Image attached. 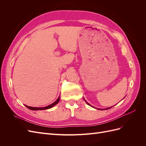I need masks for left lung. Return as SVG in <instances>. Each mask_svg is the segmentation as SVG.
Instances as JSON below:
<instances>
[{"mask_svg":"<svg viewBox=\"0 0 146 146\" xmlns=\"http://www.w3.org/2000/svg\"><path fill=\"white\" fill-rule=\"evenodd\" d=\"M86 103H87V102H86ZM87 104H88V105H90L89 104H88V103H87ZM111 107H109V108H106L105 110H108V109H110V108H111Z\"/></svg>","mask_w":146,"mask_h":146,"instance_id":"left-lung-1","label":"left lung"}]
</instances>
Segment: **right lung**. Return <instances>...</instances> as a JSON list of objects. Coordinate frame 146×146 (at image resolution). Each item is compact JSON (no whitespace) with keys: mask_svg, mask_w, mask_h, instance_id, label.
<instances>
[{"mask_svg":"<svg viewBox=\"0 0 146 146\" xmlns=\"http://www.w3.org/2000/svg\"><path fill=\"white\" fill-rule=\"evenodd\" d=\"M59 101H60V97L58 99H57V100L55 102H54L49 105L46 106V107H29V106H27V105H25L26 107H27L29 109L32 110H46V109H48V108H50L53 107L56 104H58Z\"/></svg>","mask_w":146,"mask_h":146,"instance_id":"1","label":"right lung"}]
</instances>
